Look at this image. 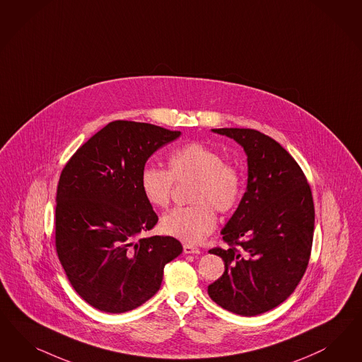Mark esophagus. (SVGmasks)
Here are the masks:
<instances>
[{
  "label": "esophagus",
  "instance_id": "1",
  "mask_svg": "<svg viewBox=\"0 0 362 362\" xmlns=\"http://www.w3.org/2000/svg\"><path fill=\"white\" fill-rule=\"evenodd\" d=\"M184 253H185V255H199V249L197 246L185 244V245H184Z\"/></svg>",
  "mask_w": 362,
  "mask_h": 362
}]
</instances>
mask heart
<instances>
[{"mask_svg":"<svg viewBox=\"0 0 362 362\" xmlns=\"http://www.w3.org/2000/svg\"><path fill=\"white\" fill-rule=\"evenodd\" d=\"M168 170L145 166L141 172L140 187L145 199L154 206L168 205L173 180H193L190 201L194 205L175 208L163 214L161 230L187 244H197L209 235L217 223L212 209L226 213L233 209L241 196V175L223 163L216 149L199 142H190L172 153Z\"/></svg>","mask_w":362,"mask_h":362,"instance_id":"b5f03b06","label":"heart"}]
</instances>
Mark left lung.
<instances>
[{
	"label": "left lung",
	"mask_w": 362,
	"mask_h": 362,
	"mask_svg": "<svg viewBox=\"0 0 362 362\" xmlns=\"http://www.w3.org/2000/svg\"><path fill=\"white\" fill-rule=\"evenodd\" d=\"M244 148L247 184L222 229L225 272L208 286L210 298L235 315L253 317L284 303L308 267L315 205L301 168L277 141L255 129H211Z\"/></svg>",
	"instance_id": "1"
}]
</instances>
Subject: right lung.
I'll use <instances>...</instances> for the list:
<instances>
[{"label":"right lung","instance_id":"right-lung-1","mask_svg":"<svg viewBox=\"0 0 362 362\" xmlns=\"http://www.w3.org/2000/svg\"><path fill=\"white\" fill-rule=\"evenodd\" d=\"M181 132L113 121L73 154L56 197V249L74 291L95 309L124 313L158 292L182 253L169 235L139 238L158 221L140 177L153 153Z\"/></svg>","mask_w":362,"mask_h":362}]
</instances>
